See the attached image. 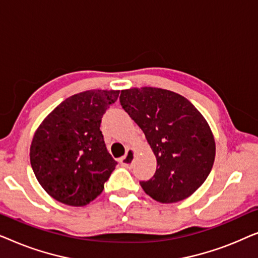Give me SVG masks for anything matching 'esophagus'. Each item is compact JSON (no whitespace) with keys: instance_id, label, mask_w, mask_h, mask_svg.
Wrapping results in <instances>:
<instances>
[{"instance_id":"obj_1","label":"esophagus","mask_w":258,"mask_h":258,"mask_svg":"<svg viewBox=\"0 0 258 258\" xmlns=\"http://www.w3.org/2000/svg\"><path fill=\"white\" fill-rule=\"evenodd\" d=\"M133 160H134V151L133 150H128V151H126V154L124 155V156H123L121 160H119V163H121L122 167L129 168V167H132Z\"/></svg>"}]
</instances>
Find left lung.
Listing matches in <instances>:
<instances>
[{
	"mask_svg": "<svg viewBox=\"0 0 258 258\" xmlns=\"http://www.w3.org/2000/svg\"><path fill=\"white\" fill-rule=\"evenodd\" d=\"M119 102L156 156L155 175L140 182L147 195L161 203L192 195L209 176L216 153L202 114L185 97L160 88L122 90Z\"/></svg>",
	"mask_w": 258,
	"mask_h": 258,
	"instance_id": "left-lung-1",
	"label": "left lung"
}]
</instances>
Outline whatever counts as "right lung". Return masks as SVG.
Listing matches in <instances>:
<instances>
[{"mask_svg": "<svg viewBox=\"0 0 258 258\" xmlns=\"http://www.w3.org/2000/svg\"><path fill=\"white\" fill-rule=\"evenodd\" d=\"M118 90H88L58 104L38 126L30 147L37 181L58 202L83 207L103 191L117 164L100 130Z\"/></svg>", "mask_w": 258, "mask_h": 258, "instance_id": "right-lung-1", "label": "right lung"}]
</instances>
